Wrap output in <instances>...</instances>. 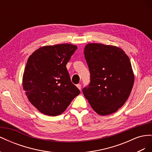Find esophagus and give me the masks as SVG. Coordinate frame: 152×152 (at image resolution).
I'll return each instance as SVG.
<instances>
[{"label": "esophagus", "instance_id": "34e87169", "mask_svg": "<svg viewBox=\"0 0 152 152\" xmlns=\"http://www.w3.org/2000/svg\"><path fill=\"white\" fill-rule=\"evenodd\" d=\"M77 88L79 89V90H80V89H81V84H77Z\"/></svg>", "mask_w": 152, "mask_h": 152}]
</instances>
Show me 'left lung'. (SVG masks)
I'll list each match as a JSON object with an SVG mask.
<instances>
[{
  "label": "left lung",
  "mask_w": 152,
  "mask_h": 152,
  "mask_svg": "<svg viewBox=\"0 0 152 152\" xmlns=\"http://www.w3.org/2000/svg\"><path fill=\"white\" fill-rule=\"evenodd\" d=\"M84 56L91 73V84L83 89L85 98L100 115L117 112L134 84L129 58L120 48L99 43L87 44Z\"/></svg>",
  "instance_id": "8db88e82"
}]
</instances>
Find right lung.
<instances>
[{"instance_id": "obj_1", "label": "right lung", "mask_w": 152, "mask_h": 152, "mask_svg": "<svg viewBox=\"0 0 152 152\" xmlns=\"http://www.w3.org/2000/svg\"><path fill=\"white\" fill-rule=\"evenodd\" d=\"M77 49L70 44L45 45L29 56L23 75V89L30 102L42 113L59 115L80 94L66 67Z\"/></svg>"}]
</instances>
